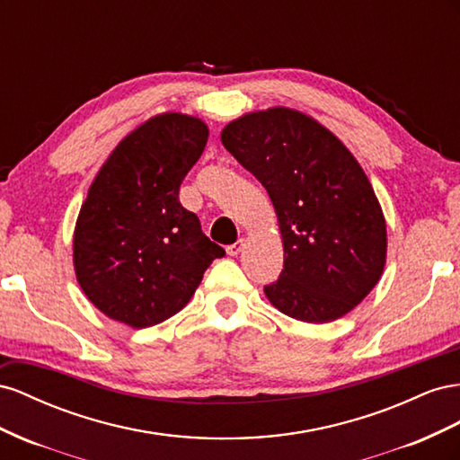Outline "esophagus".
<instances>
[{
  "label": "esophagus",
  "instance_id": "esophagus-1",
  "mask_svg": "<svg viewBox=\"0 0 460 460\" xmlns=\"http://www.w3.org/2000/svg\"><path fill=\"white\" fill-rule=\"evenodd\" d=\"M243 248H244V239H239L237 243H233V244L227 246V254L229 256H237V254L243 252Z\"/></svg>",
  "mask_w": 460,
  "mask_h": 460
}]
</instances>
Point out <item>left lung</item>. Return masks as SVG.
<instances>
[{
    "mask_svg": "<svg viewBox=\"0 0 460 460\" xmlns=\"http://www.w3.org/2000/svg\"><path fill=\"white\" fill-rule=\"evenodd\" d=\"M221 142L270 194L283 237V271L264 287L287 316L325 323L345 316L382 278L387 231L368 177L312 117L271 108L221 130Z\"/></svg>",
    "mask_w": 460,
    "mask_h": 460,
    "instance_id": "1",
    "label": "left lung"
}]
</instances>
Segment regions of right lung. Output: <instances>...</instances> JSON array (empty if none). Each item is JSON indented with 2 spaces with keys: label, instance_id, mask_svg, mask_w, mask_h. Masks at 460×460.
Here are the masks:
<instances>
[{
  "label": "right lung",
  "instance_id": "obj_1",
  "mask_svg": "<svg viewBox=\"0 0 460 460\" xmlns=\"http://www.w3.org/2000/svg\"><path fill=\"white\" fill-rule=\"evenodd\" d=\"M206 142L208 127L196 117L155 115L119 142L90 185L73 261L78 285L108 318L130 327L172 318L226 256L179 202Z\"/></svg>",
  "mask_w": 460,
  "mask_h": 460
}]
</instances>
